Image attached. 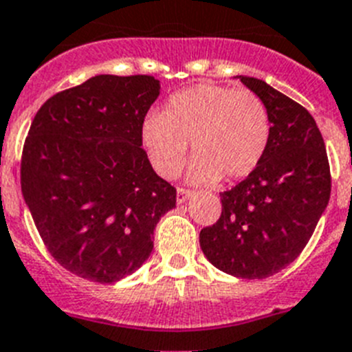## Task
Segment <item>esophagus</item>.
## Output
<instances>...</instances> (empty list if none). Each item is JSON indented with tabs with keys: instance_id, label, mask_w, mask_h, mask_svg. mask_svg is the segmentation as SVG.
I'll use <instances>...</instances> for the list:
<instances>
[{
	"instance_id": "34e87169",
	"label": "esophagus",
	"mask_w": 352,
	"mask_h": 352,
	"mask_svg": "<svg viewBox=\"0 0 352 352\" xmlns=\"http://www.w3.org/2000/svg\"><path fill=\"white\" fill-rule=\"evenodd\" d=\"M191 197V191L184 188H177V204H184Z\"/></svg>"
}]
</instances>
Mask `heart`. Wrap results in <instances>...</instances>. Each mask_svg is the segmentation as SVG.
I'll use <instances>...</instances> for the list:
<instances>
[{"label":"heart","instance_id":"b5f03b06","mask_svg":"<svg viewBox=\"0 0 352 352\" xmlns=\"http://www.w3.org/2000/svg\"><path fill=\"white\" fill-rule=\"evenodd\" d=\"M142 140L163 179L179 175L191 143V179L204 184L219 177L235 182L255 170L271 140L269 109L252 90L197 85L170 97L163 115L151 113Z\"/></svg>","mask_w":352,"mask_h":352}]
</instances>
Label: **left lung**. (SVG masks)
<instances>
[{
	"label": "left lung",
	"instance_id": "1",
	"mask_svg": "<svg viewBox=\"0 0 352 352\" xmlns=\"http://www.w3.org/2000/svg\"><path fill=\"white\" fill-rule=\"evenodd\" d=\"M269 109L271 140L261 164L221 195V216L201 228L212 265L237 278H267L303 252L331 193L322 134L310 113L262 79L241 76Z\"/></svg>",
	"mask_w": 352,
	"mask_h": 352
}]
</instances>
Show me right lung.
Returning <instances> with one entry per match:
<instances>
[{
	"label": "right lung",
	"mask_w": 352,
	"mask_h": 352,
	"mask_svg": "<svg viewBox=\"0 0 352 352\" xmlns=\"http://www.w3.org/2000/svg\"><path fill=\"white\" fill-rule=\"evenodd\" d=\"M154 76L90 78L49 97L24 140L21 189L58 264L96 283L134 273L177 189L152 170L142 125Z\"/></svg>",
	"instance_id": "1"
}]
</instances>
